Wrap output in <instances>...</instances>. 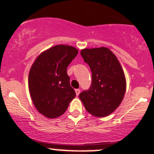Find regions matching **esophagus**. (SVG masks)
Segmentation results:
<instances>
[{"instance_id": "1", "label": "esophagus", "mask_w": 154, "mask_h": 154, "mask_svg": "<svg viewBox=\"0 0 154 154\" xmlns=\"http://www.w3.org/2000/svg\"><path fill=\"white\" fill-rule=\"evenodd\" d=\"M75 92H76V95L78 96L80 93V90L78 89V88H77V89H75Z\"/></svg>"}]
</instances>
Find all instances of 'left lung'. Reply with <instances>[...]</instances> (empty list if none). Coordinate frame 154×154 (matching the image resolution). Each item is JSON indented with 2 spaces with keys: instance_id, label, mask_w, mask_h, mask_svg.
Returning <instances> with one entry per match:
<instances>
[{
  "instance_id": "left-lung-1",
  "label": "left lung",
  "mask_w": 154,
  "mask_h": 154,
  "mask_svg": "<svg viewBox=\"0 0 154 154\" xmlns=\"http://www.w3.org/2000/svg\"><path fill=\"white\" fill-rule=\"evenodd\" d=\"M89 66L92 80L89 89L79 95L86 111L96 117L112 113L123 100L126 79L116 56L105 47L85 48L80 51Z\"/></svg>"
}]
</instances>
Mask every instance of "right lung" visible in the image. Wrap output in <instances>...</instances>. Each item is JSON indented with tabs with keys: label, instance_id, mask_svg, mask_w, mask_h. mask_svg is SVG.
I'll list each match as a JSON object with an SVG mask.
<instances>
[{
	"label": "right lung",
	"instance_id": "right-lung-1",
	"mask_svg": "<svg viewBox=\"0 0 154 154\" xmlns=\"http://www.w3.org/2000/svg\"><path fill=\"white\" fill-rule=\"evenodd\" d=\"M77 54L74 47L58 45L41 53L31 66L29 94L38 112L48 119L62 116L75 97L67 68Z\"/></svg>",
	"mask_w": 154,
	"mask_h": 154
}]
</instances>
